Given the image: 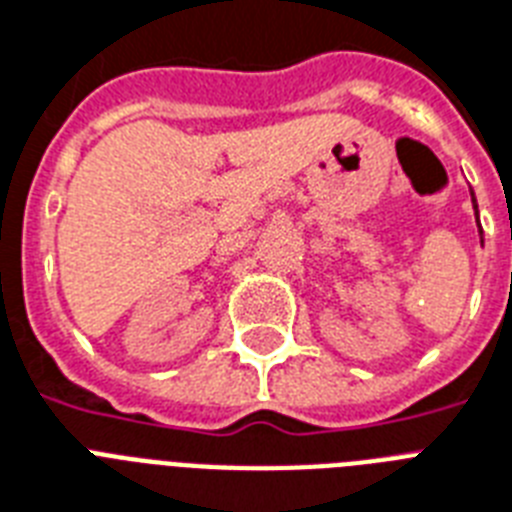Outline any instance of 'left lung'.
Segmentation results:
<instances>
[{
    "label": "left lung",
    "instance_id": "left-lung-1",
    "mask_svg": "<svg viewBox=\"0 0 512 512\" xmlns=\"http://www.w3.org/2000/svg\"><path fill=\"white\" fill-rule=\"evenodd\" d=\"M470 199H473V209H476V220H478V204H476V193L470 191ZM478 228H481V223H478Z\"/></svg>",
    "mask_w": 512,
    "mask_h": 512
}]
</instances>
